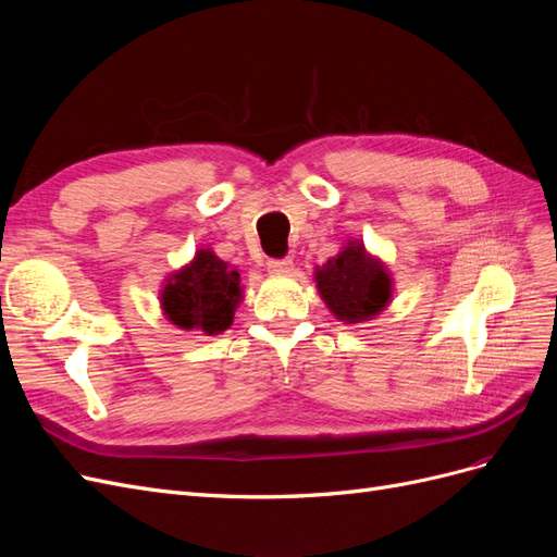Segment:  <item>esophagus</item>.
I'll list each match as a JSON object with an SVG mask.
<instances>
[{"mask_svg": "<svg viewBox=\"0 0 557 557\" xmlns=\"http://www.w3.org/2000/svg\"><path fill=\"white\" fill-rule=\"evenodd\" d=\"M267 272L272 276H290L293 274V260H269L267 262Z\"/></svg>", "mask_w": 557, "mask_h": 557, "instance_id": "1", "label": "esophagus"}]
</instances>
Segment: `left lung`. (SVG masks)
Listing matches in <instances>:
<instances>
[{"label":"left lung","instance_id":"left-lung-1","mask_svg":"<svg viewBox=\"0 0 557 557\" xmlns=\"http://www.w3.org/2000/svg\"><path fill=\"white\" fill-rule=\"evenodd\" d=\"M315 285L327 309L344 323L376 318L393 299V276L369 256L362 242H348L334 258L315 269Z\"/></svg>","mask_w":557,"mask_h":557}]
</instances>
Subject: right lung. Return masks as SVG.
<instances>
[{"mask_svg":"<svg viewBox=\"0 0 557 557\" xmlns=\"http://www.w3.org/2000/svg\"><path fill=\"white\" fill-rule=\"evenodd\" d=\"M244 299L242 276L211 248H199L190 264L166 278L160 293L162 311L181 330H199L209 336L225 332Z\"/></svg>","mask_w":557,"mask_h":557,"instance_id":"1","label":"right lung"}]
</instances>
